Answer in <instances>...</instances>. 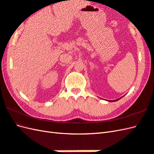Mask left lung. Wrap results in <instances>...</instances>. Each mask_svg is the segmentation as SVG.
Returning a JSON list of instances; mask_svg holds the SVG:
<instances>
[{"label": "left lung", "instance_id": "8db88e82", "mask_svg": "<svg viewBox=\"0 0 154 154\" xmlns=\"http://www.w3.org/2000/svg\"><path fill=\"white\" fill-rule=\"evenodd\" d=\"M121 98H119V99H118V100H112V101H110V100H109V101H111V102H112V101H117V100H120Z\"/></svg>", "mask_w": 154, "mask_h": 154}]
</instances>
